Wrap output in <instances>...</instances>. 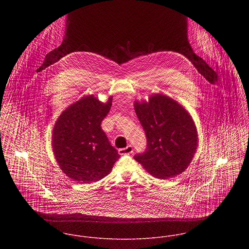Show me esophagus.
Wrapping results in <instances>:
<instances>
[{
    "label": "esophagus",
    "instance_id": "obj_1",
    "mask_svg": "<svg viewBox=\"0 0 249 249\" xmlns=\"http://www.w3.org/2000/svg\"><path fill=\"white\" fill-rule=\"evenodd\" d=\"M133 152V147H132V145H127L126 147H124V148H121V149H119V153L120 154H122V155H124V154H130V153H132Z\"/></svg>",
    "mask_w": 249,
    "mask_h": 249
}]
</instances>
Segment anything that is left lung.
Returning <instances> with one entry per match:
<instances>
[{
  "label": "left lung",
  "mask_w": 249,
  "mask_h": 249,
  "mask_svg": "<svg viewBox=\"0 0 249 249\" xmlns=\"http://www.w3.org/2000/svg\"><path fill=\"white\" fill-rule=\"evenodd\" d=\"M134 109L147 140L145 151L134 159L154 178L168 179L182 174L192 162L198 142L190 113L163 94L134 101Z\"/></svg>",
  "instance_id": "1"
}]
</instances>
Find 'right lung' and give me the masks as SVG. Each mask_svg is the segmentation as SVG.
Returning a JSON list of instances; mask_svg holds the SVG:
<instances>
[{
	"label": "right lung",
	"instance_id": "obj_1",
	"mask_svg": "<svg viewBox=\"0 0 249 249\" xmlns=\"http://www.w3.org/2000/svg\"><path fill=\"white\" fill-rule=\"evenodd\" d=\"M94 95L67 107L57 118L52 135L55 160L62 172L78 183H92L107 177L120 155L101 127L112 106Z\"/></svg>",
	"mask_w": 249,
	"mask_h": 249
}]
</instances>
